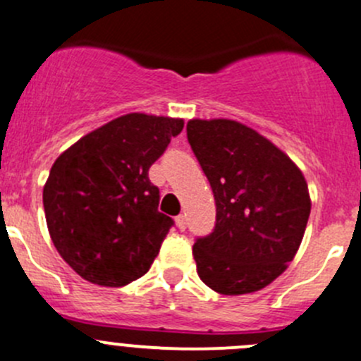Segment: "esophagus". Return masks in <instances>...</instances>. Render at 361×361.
I'll return each instance as SVG.
<instances>
[{
    "label": "esophagus",
    "instance_id": "obj_1",
    "mask_svg": "<svg viewBox=\"0 0 361 361\" xmlns=\"http://www.w3.org/2000/svg\"><path fill=\"white\" fill-rule=\"evenodd\" d=\"M176 226L180 231H185L187 229V219H185V215H178L176 216Z\"/></svg>",
    "mask_w": 361,
    "mask_h": 361
}]
</instances>
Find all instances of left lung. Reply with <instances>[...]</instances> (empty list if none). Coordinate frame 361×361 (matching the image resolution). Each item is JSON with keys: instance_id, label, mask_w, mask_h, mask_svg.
<instances>
[{"instance_id": "obj_1", "label": "left lung", "mask_w": 361, "mask_h": 361, "mask_svg": "<svg viewBox=\"0 0 361 361\" xmlns=\"http://www.w3.org/2000/svg\"><path fill=\"white\" fill-rule=\"evenodd\" d=\"M187 139L216 206L215 227L192 248L199 279L229 296L266 288L293 261L309 222L302 171L233 120H190Z\"/></svg>"}]
</instances>
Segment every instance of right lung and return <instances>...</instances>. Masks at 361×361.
Masks as SVG:
<instances>
[{"mask_svg": "<svg viewBox=\"0 0 361 361\" xmlns=\"http://www.w3.org/2000/svg\"><path fill=\"white\" fill-rule=\"evenodd\" d=\"M183 120L132 113L56 159L44 209L56 250L87 282L121 288L146 274L174 220L159 212L148 171Z\"/></svg>", "mask_w": 361, "mask_h": 361, "instance_id": "obj_1", "label": "right lung"}]
</instances>
